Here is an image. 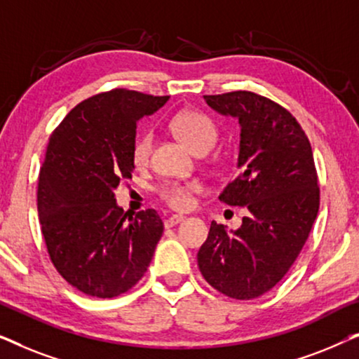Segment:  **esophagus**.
Wrapping results in <instances>:
<instances>
[{
    "instance_id": "1",
    "label": "esophagus",
    "mask_w": 359,
    "mask_h": 359,
    "mask_svg": "<svg viewBox=\"0 0 359 359\" xmlns=\"http://www.w3.org/2000/svg\"><path fill=\"white\" fill-rule=\"evenodd\" d=\"M186 217L184 215H171V217H168L165 220V227H175V225H178L180 222H183Z\"/></svg>"
}]
</instances>
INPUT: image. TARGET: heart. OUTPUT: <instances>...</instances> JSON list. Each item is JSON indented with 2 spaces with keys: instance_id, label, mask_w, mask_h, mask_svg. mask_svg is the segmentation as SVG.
<instances>
[{
  "instance_id": "b5f03b06",
  "label": "heart",
  "mask_w": 359,
  "mask_h": 359,
  "mask_svg": "<svg viewBox=\"0 0 359 359\" xmlns=\"http://www.w3.org/2000/svg\"><path fill=\"white\" fill-rule=\"evenodd\" d=\"M171 129L194 154H208L217 140V127L208 116L198 111H181L171 119ZM151 145H154V134L150 130H142L132 142L130 158L137 168H142L149 163ZM201 184L196 181H168L161 184L158 193L160 198L170 205L171 209H188L193 203V194L199 193Z\"/></svg>"
}]
</instances>
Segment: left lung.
Listing matches in <instances>:
<instances>
[{"label": "left lung", "instance_id": "1", "mask_svg": "<svg viewBox=\"0 0 359 359\" xmlns=\"http://www.w3.org/2000/svg\"><path fill=\"white\" fill-rule=\"evenodd\" d=\"M238 119L237 178L219 199L248 210L237 230L210 224L199 271L225 296L248 301L284 278L309 238L320 204L312 147L291 112L252 91L204 96Z\"/></svg>", "mask_w": 359, "mask_h": 359}]
</instances>
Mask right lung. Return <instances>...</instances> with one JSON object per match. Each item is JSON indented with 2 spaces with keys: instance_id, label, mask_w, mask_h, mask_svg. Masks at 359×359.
Listing matches in <instances>:
<instances>
[{
  "instance_id": "add662e5",
  "label": "right lung",
  "mask_w": 359,
  "mask_h": 359,
  "mask_svg": "<svg viewBox=\"0 0 359 359\" xmlns=\"http://www.w3.org/2000/svg\"><path fill=\"white\" fill-rule=\"evenodd\" d=\"M166 101L116 88L73 107L48 139L37 189L42 235L60 276L86 296L129 291L154 258L160 215L147 209L128 219L114 191L135 168L137 122Z\"/></svg>"
}]
</instances>
